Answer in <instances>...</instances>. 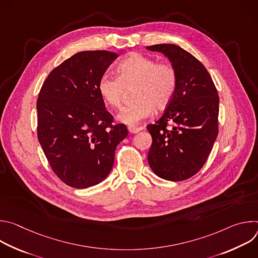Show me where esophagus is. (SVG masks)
<instances>
[{
    "instance_id": "1",
    "label": "esophagus",
    "mask_w": 258,
    "mask_h": 258,
    "mask_svg": "<svg viewBox=\"0 0 258 258\" xmlns=\"http://www.w3.org/2000/svg\"><path fill=\"white\" fill-rule=\"evenodd\" d=\"M127 128H128V132L131 134H137L140 131H142V127H140V126H128Z\"/></svg>"
}]
</instances>
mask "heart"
<instances>
[{"mask_svg":"<svg viewBox=\"0 0 258 258\" xmlns=\"http://www.w3.org/2000/svg\"><path fill=\"white\" fill-rule=\"evenodd\" d=\"M116 77L103 75L97 89L107 105L118 108L127 90L134 88L132 96L135 101L117 114L118 120L128 125L150 117L154 107L166 108L177 88V73L172 65L139 53L130 54L118 63Z\"/></svg>","mask_w":258,"mask_h":258,"instance_id":"b5f03b06","label":"heart"}]
</instances>
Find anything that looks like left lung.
I'll use <instances>...</instances> for the list:
<instances>
[{"mask_svg": "<svg viewBox=\"0 0 258 258\" xmlns=\"http://www.w3.org/2000/svg\"><path fill=\"white\" fill-rule=\"evenodd\" d=\"M147 49L166 56L177 73L173 99L162 116L147 125L152 136L148 162L161 178L187 179L202 168L216 140L218 94L207 69L186 50L172 44Z\"/></svg>", "mask_w": 258, "mask_h": 258, "instance_id": "8db88e82", "label": "left lung"}]
</instances>
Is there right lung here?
<instances>
[{
    "label": "right lung",
    "mask_w": 258,
    "mask_h": 258,
    "mask_svg": "<svg viewBox=\"0 0 258 258\" xmlns=\"http://www.w3.org/2000/svg\"><path fill=\"white\" fill-rule=\"evenodd\" d=\"M117 54L84 51L54 68L40 91L38 139L55 174L69 187L86 189L104 180L117 145L127 136L99 95L97 84Z\"/></svg>",
    "instance_id": "right-lung-1"
}]
</instances>
